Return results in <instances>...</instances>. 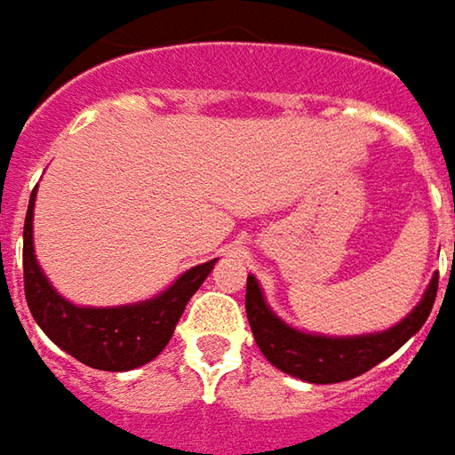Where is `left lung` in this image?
<instances>
[{"label": "left lung", "instance_id": "obj_1", "mask_svg": "<svg viewBox=\"0 0 455 455\" xmlns=\"http://www.w3.org/2000/svg\"><path fill=\"white\" fill-rule=\"evenodd\" d=\"M435 291H438V275H433L420 304L415 306L403 322H397L385 331L359 334V337L306 334L281 322L271 311V306L266 304L255 275H248L245 311L253 329L255 344L260 347L263 357L268 359L273 367H278L281 372L291 377H299L304 382L331 385V382H344V379L364 375L382 359L395 355L412 334H418L435 304Z\"/></svg>", "mask_w": 455, "mask_h": 455}]
</instances>
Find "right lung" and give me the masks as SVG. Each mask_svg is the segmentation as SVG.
Masks as SVG:
<instances>
[{
    "mask_svg": "<svg viewBox=\"0 0 455 455\" xmlns=\"http://www.w3.org/2000/svg\"><path fill=\"white\" fill-rule=\"evenodd\" d=\"M35 192L27 207L25 245H22L25 296L35 322L40 323V329L62 352L73 355L93 370L126 372L151 362L169 344L184 306L195 296V291L200 289L202 281L210 275L218 258L189 268L159 296L139 304L108 306V308L70 304L52 289V283L47 281L35 258V240H32Z\"/></svg>",
    "mask_w": 455,
    "mask_h": 455,
    "instance_id": "add662e5",
    "label": "right lung"
}]
</instances>
